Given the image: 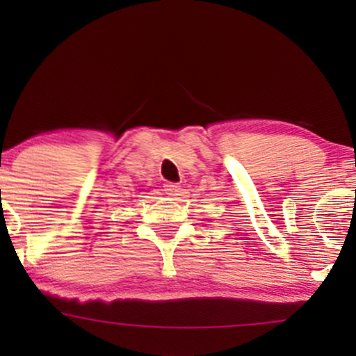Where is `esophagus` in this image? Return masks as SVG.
<instances>
[{"label": "esophagus", "instance_id": "obj_1", "mask_svg": "<svg viewBox=\"0 0 356 356\" xmlns=\"http://www.w3.org/2000/svg\"><path fill=\"white\" fill-rule=\"evenodd\" d=\"M164 191L167 195H170L174 199H181L184 195L182 186H179V184H164Z\"/></svg>", "mask_w": 356, "mask_h": 356}]
</instances>
